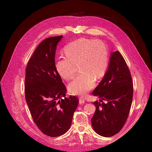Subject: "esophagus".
Instances as JSON below:
<instances>
[{
	"instance_id": "obj_1",
	"label": "esophagus",
	"mask_w": 152,
	"mask_h": 152,
	"mask_svg": "<svg viewBox=\"0 0 152 152\" xmlns=\"http://www.w3.org/2000/svg\"><path fill=\"white\" fill-rule=\"evenodd\" d=\"M79 100V103H84L85 102V99L83 97H80Z\"/></svg>"
}]
</instances>
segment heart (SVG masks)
Returning <instances> with one entry per match:
<instances>
[{
  "instance_id": "obj_1",
  "label": "heart",
  "mask_w": 152,
  "mask_h": 152,
  "mask_svg": "<svg viewBox=\"0 0 152 152\" xmlns=\"http://www.w3.org/2000/svg\"><path fill=\"white\" fill-rule=\"evenodd\" d=\"M65 57L56 63L60 76L69 80L76 71H81L68 84V89L75 95L83 96L95 85V78H101L108 65L107 45L99 40L79 39L68 44L64 49Z\"/></svg>"
}]
</instances>
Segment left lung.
Returning a JSON list of instances; mask_svg holds the SVG:
<instances>
[{"instance_id":"left-lung-1","label":"left lung","mask_w":152,"mask_h":152,"mask_svg":"<svg viewBox=\"0 0 152 152\" xmlns=\"http://www.w3.org/2000/svg\"><path fill=\"white\" fill-rule=\"evenodd\" d=\"M100 102L91 119L94 130L103 137H111L121 130L129 114L133 83L129 69L118 51L111 53L108 70L92 92Z\"/></svg>"}]
</instances>
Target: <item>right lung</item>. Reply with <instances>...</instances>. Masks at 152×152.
I'll return each instance as SVG.
<instances>
[{"label":"right lung","instance_id":"1","mask_svg":"<svg viewBox=\"0 0 152 152\" xmlns=\"http://www.w3.org/2000/svg\"><path fill=\"white\" fill-rule=\"evenodd\" d=\"M62 36L39 44L26 68V101L34 123L50 137L65 134L79 103L76 96L66 97V89L56 69L55 51Z\"/></svg>","mask_w":152,"mask_h":152}]
</instances>
